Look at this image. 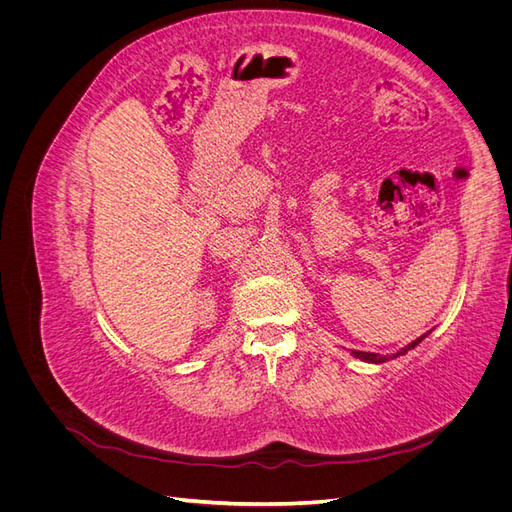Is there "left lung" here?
I'll return each instance as SVG.
<instances>
[{
  "mask_svg": "<svg viewBox=\"0 0 512 512\" xmlns=\"http://www.w3.org/2000/svg\"><path fill=\"white\" fill-rule=\"evenodd\" d=\"M427 335V333H425ZM425 335H421V337H416L412 344H408L404 350H399L397 354H393V356H399V354H404V352H408V350H412L414 346H418V342H423V337ZM352 354L356 356V359H361V361H367V363H384V361H389V359H393V356H389V354H376V352H361V350H352Z\"/></svg>",
  "mask_w": 512,
  "mask_h": 512,
  "instance_id": "obj_1",
  "label": "left lung"
}]
</instances>
